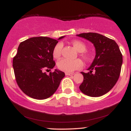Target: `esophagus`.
I'll return each instance as SVG.
<instances>
[{
	"label": "esophagus",
	"instance_id": "34e87169",
	"mask_svg": "<svg viewBox=\"0 0 131 131\" xmlns=\"http://www.w3.org/2000/svg\"><path fill=\"white\" fill-rule=\"evenodd\" d=\"M74 75H75V73H66V75H67V76H72Z\"/></svg>",
	"mask_w": 131,
	"mask_h": 131
}]
</instances>
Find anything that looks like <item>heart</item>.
I'll list each match as a JSON object with an SVG mask.
<instances>
[{"instance_id":"1","label":"heart","mask_w":131,"mask_h":131,"mask_svg":"<svg viewBox=\"0 0 131 131\" xmlns=\"http://www.w3.org/2000/svg\"><path fill=\"white\" fill-rule=\"evenodd\" d=\"M72 44L75 49L79 52H81V56L84 59H88V55L84 51L86 50V46L85 43L80 41H73ZM62 48V43L59 42L56 43L53 49V56L54 58L60 57L61 51ZM57 67L59 70L66 73H71L76 70H78L83 67V62L80 59L75 60H69V59L63 58L58 61L57 62Z\"/></svg>"}]
</instances>
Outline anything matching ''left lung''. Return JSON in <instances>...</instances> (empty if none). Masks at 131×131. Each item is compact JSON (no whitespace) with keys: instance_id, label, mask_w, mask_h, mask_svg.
Masks as SVG:
<instances>
[{"instance_id":"obj_1","label":"left lung","mask_w":131,"mask_h":131,"mask_svg":"<svg viewBox=\"0 0 131 131\" xmlns=\"http://www.w3.org/2000/svg\"><path fill=\"white\" fill-rule=\"evenodd\" d=\"M77 36L91 42L96 50L94 60L88 69L90 72H81L84 80L80 89L92 97L102 96L112 89L120 77L123 63L120 48L115 41L100 34L81 33Z\"/></svg>"}]
</instances>
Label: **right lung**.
Here are the masks:
<instances>
[{
	"instance_id": "obj_1",
	"label": "right lung",
	"mask_w": 131,
	"mask_h": 131,
	"mask_svg": "<svg viewBox=\"0 0 131 131\" xmlns=\"http://www.w3.org/2000/svg\"><path fill=\"white\" fill-rule=\"evenodd\" d=\"M58 40L33 37L19 44L13 60V67L17 85L30 97L37 100L49 98L65 77L64 72L57 69L49 74L44 72L50 70L55 66L52 52Z\"/></svg>"
}]
</instances>
